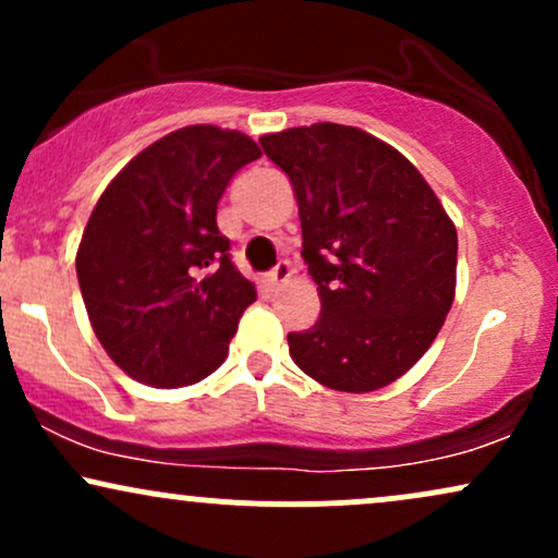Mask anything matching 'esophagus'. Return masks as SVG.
Returning a JSON list of instances; mask_svg holds the SVG:
<instances>
[{
	"label": "esophagus",
	"mask_w": 558,
	"mask_h": 558,
	"mask_svg": "<svg viewBox=\"0 0 558 558\" xmlns=\"http://www.w3.org/2000/svg\"><path fill=\"white\" fill-rule=\"evenodd\" d=\"M291 278V265H288L286 259H280L278 265L272 267L270 272H267V286H280V283H286V280Z\"/></svg>",
	"instance_id": "1"
}]
</instances>
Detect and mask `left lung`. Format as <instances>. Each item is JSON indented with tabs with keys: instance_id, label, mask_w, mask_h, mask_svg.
<instances>
[{
	"instance_id": "1",
	"label": "left lung",
	"mask_w": 558,
	"mask_h": 558,
	"mask_svg": "<svg viewBox=\"0 0 558 558\" xmlns=\"http://www.w3.org/2000/svg\"><path fill=\"white\" fill-rule=\"evenodd\" d=\"M291 178L301 257L317 283V323L288 332L306 375L367 393L430 349L457 288V228L420 170L351 125L317 123L259 138Z\"/></svg>"
}]
</instances>
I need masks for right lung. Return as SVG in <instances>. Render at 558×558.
<instances>
[{
    "mask_svg": "<svg viewBox=\"0 0 558 558\" xmlns=\"http://www.w3.org/2000/svg\"><path fill=\"white\" fill-rule=\"evenodd\" d=\"M259 155L239 131L181 128L133 157L96 202L75 270L96 338L133 380L191 386L228 356L257 291L230 259L217 202Z\"/></svg>",
    "mask_w": 558,
    "mask_h": 558,
    "instance_id": "add662e5",
    "label": "right lung"
}]
</instances>
